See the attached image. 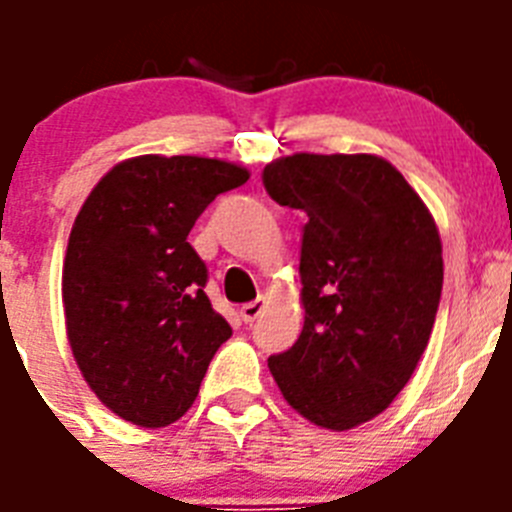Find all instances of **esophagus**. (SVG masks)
Here are the masks:
<instances>
[{"label":"esophagus","mask_w":512,"mask_h":512,"mask_svg":"<svg viewBox=\"0 0 512 512\" xmlns=\"http://www.w3.org/2000/svg\"><path fill=\"white\" fill-rule=\"evenodd\" d=\"M264 310H266L264 297H259V300H253V302H248V305H243L241 307L243 323H253V320H259L261 312H264Z\"/></svg>","instance_id":"34e87169"}]
</instances>
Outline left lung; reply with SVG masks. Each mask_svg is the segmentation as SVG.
<instances>
[{"instance_id": "1", "label": "left lung", "mask_w": 512, "mask_h": 512, "mask_svg": "<svg viewBox=\"0 0 512 512\" xmlns=\"http://www.w3.org/2000/svg\"><path fill=\"white\" fill-rule=\"evenodd\" d=\"M264 187L307 215L305 325L295 346L269 359L271 377L302 418L348 431L390 408L428 346L443 287L436 220L372 153L277 158Z\"/></svg>"}]
</instances>
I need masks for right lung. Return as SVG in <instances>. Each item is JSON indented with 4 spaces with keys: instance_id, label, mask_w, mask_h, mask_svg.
I'll return each instance as SVG.
<instances>
[{
    "instance_id": "1",
    "label": "right lung",
    "mask_w": 512,
    "mask_h": 512,
    "mask_svg": "<svg viewBox=\"0 0 512 512\" xmlns=\"http://www.w3.org/2000/svg\"><path fill=\"white\" fill-rule=\"evenodd\" d=\"M243 166L202 156L128 158L81 205L63 259L71 351L94 395L140 428L182 418L230 336L187 235Z\"/></svg>"
}]
</instances>
